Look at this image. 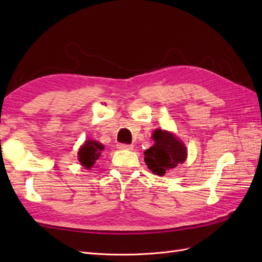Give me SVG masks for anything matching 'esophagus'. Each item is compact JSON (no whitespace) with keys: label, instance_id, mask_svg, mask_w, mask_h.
Instances as JSON below:
<instances>
[{"label":"esophagus","instance_id":"1","mask_svg":"<svg viewBox=\"0 0 262 262\" xmlns=\"http://www.w3.org/2000/svg\"><path fill=\"white\" fill-rule=\"evenodd\" d=\"M118 148L120 149H132L133 148V145L132 144H124V143H119L117 145Z\"/></svg>","mask_w":262,"mask_h":262}]
</instances>
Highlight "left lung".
Listing matches in <instances>:
<instances>
[{"label": "left lung", "instance_id": "left-lung-1", "mask_svg": "<svg viewBox=\"0 0 262 262\" xmlns=\"http://www.w3.org/2000/svg\"><path fill=\"white\" fill-rule=\"evenodd\" d=\"M155 144L144 152V161L147 167L158 176L184 163L187 157V150L184 143L172 133L156 130L153 133Z\"/></svg>", "mask_w": 262, "mask_h": 262}]
</instances>
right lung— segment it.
<instances>
[{"mask_svg": "<svg viewBox=\"0 0 262 262\" xmlns=\"http://www.w3.org/2000/svg\"><path fill=\"white\" fill-rule=\"evenodd\" d=\"M102 149H104V146L98 142L86 141V143L78 150V161L82 166L90 169L99 158Z\"/></svg>", "mask_w": 262, "mask_h": 262, "instance_id": "add662e5", "label": "right lung"}]
</instances>
